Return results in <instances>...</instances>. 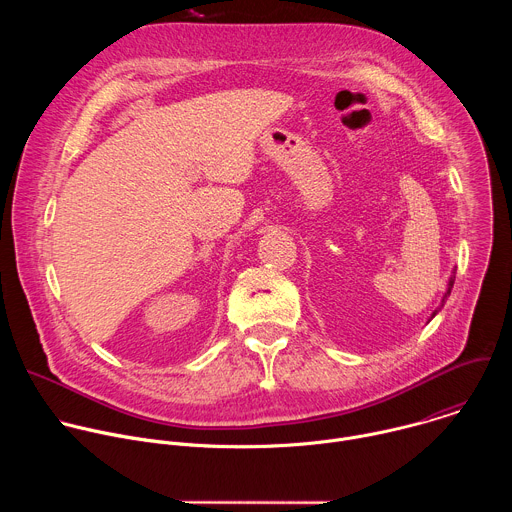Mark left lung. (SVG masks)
I'll use <instances>...</instances> for the list:
<instances>
[{
    "instance_id": "left-lung-1",
    "label": "left lung",
    "mask_w": 512,
    "mask_h": 512,
    "mask_svg": "<svg viewBox=\"0 0 512 512\" xmlns=\"http://www.w3.org/2000/svg\"><path fill=\"white\" fill-rule=\"evenodd\" d=\"M454 279H456V275H452V277H450V283H448V291H446V296H444V302H446V298L450 296V291H452V287H454ZM442 306H444V304H442ZM437 310H440V308H437ZM437 310L433 312V316L437 314ZM433 316H431V318H433Z\"/></svg>"
}]
</instances>
